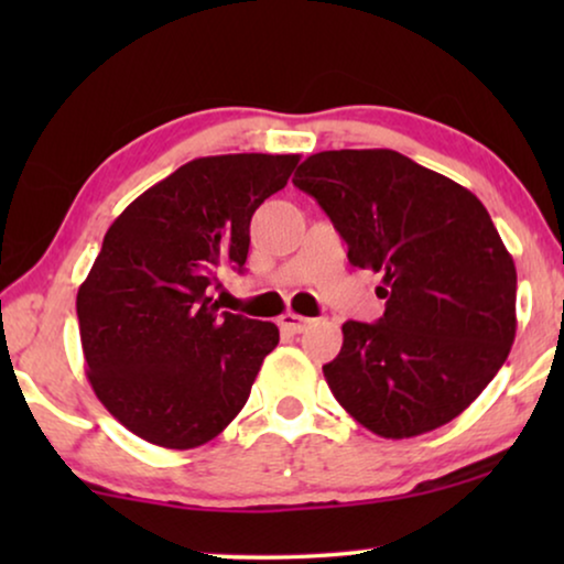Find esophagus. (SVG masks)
I'll return each mask as SVG.
<instances>
[{
  "instance_id": "obj_1",
  "label": "esophagus",
  "mask_w": 564,
  "mask_h": 564,
  "mask_svg": "<svg viewBox=\"0 0 564 564\" xmlns=\"http://www.w3.org/2000/svg\"><path fill=\"white\" fill-rule=\"evenodd\" d=\"M280 326L284 330H290V334H303V330L311 326V318H303V315L297 313H284L280 315Z\"/></svg>"
}]
</instances>
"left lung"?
<instances>
[{
    "instance_id": "1",
    "label": "left lung",
    "mask_w": 564,
    "mask_h": 564,
    "mask_svg": "<svg viewBox=\"0 0 564 564\" xmlns=\"http://www.w3.org/2000/svg\"><path fill=\"white\" fill-rule=\"evenodd\" d=\"M315 197L349 261L382 274L377 323H344L323 365L334 398L384 438L465 411L516 338V267L473 192L390 149L321 151L292 180Z\"/></svg>"
}]
</instances>
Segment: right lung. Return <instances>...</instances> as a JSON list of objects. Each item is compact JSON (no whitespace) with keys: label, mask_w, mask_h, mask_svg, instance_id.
Listing matches in <instances>:
<instances>
[{"label":"right lung","mask_w":564,"mask_h":564,"mask_svg":"<svg viewBox=\"0 0 564 564\" xmlns=\"http://www.w3.org/2000/svg\"><path fill=\"white\" fill-rule=\"evenodd\" d=\"M297 161L195 159L133 199L105 234L76 315L91 390L135 436L195 449L249 400L280 328L218 313L207 290L220 267L243 272L251 215Z\"/></svg>","instance_id":"add662e5"}]
</instances>
